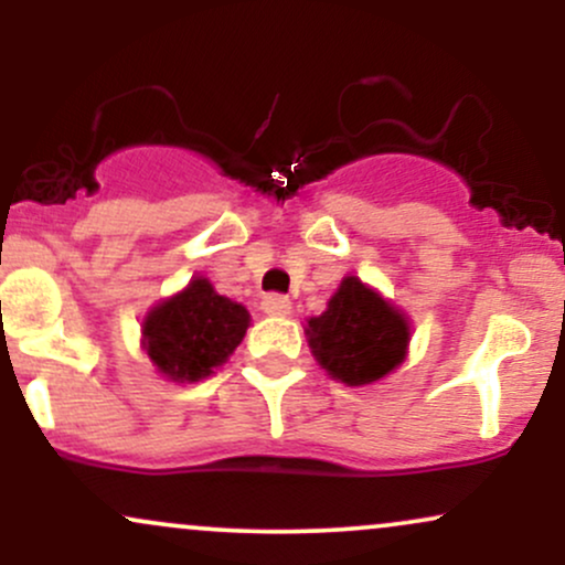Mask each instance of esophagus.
<instances>
[{
	"instance_id": "obj_1",
	"label": "esophagus",
	"mask_w": 565,
	"mask_h": 565,
	"mask_svg": "<svg viewBox=\"0 0 565 565\" xmlns=\"http://www.w3.org/2000/svg\"><path fill=\"white\" fill-rule=\"evenodd\" d=\"M260 308H263V313H268V316H289L291 313L289 297H284V295H265Z\"/></svg>"
}]
</instances>
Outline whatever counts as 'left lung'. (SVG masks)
I'll use <instances>...</instances> for the list:
<instances>
[{"label": "left lung", "mask_w": 565, "mask_h": 565, "mask_svg": "<svg viewBox=\"0 0 565 565\" xmlns=\"http://www.w3.org/2000/svg\"><path fill=\"white\" fill-rule=\"evenodd\" d=\"M316 361L345 385H372L404 364L408 323L380 291L361 278H342L327 310L308 321Z\"/></svg>", "instance_id": "obj_1"}]
</instances>
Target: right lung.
<instances>
[{
    "mask_svg": "<svg viewBox=\"0 0 565 565\" xmlns=\"http://www.w3.org/2000/svg\"><path fill=\"white\" fill-rule=\"evenodd\" d=\"M249 310L217 295L206 278L159 302L142 321V348L153 366L172 382H199L244 340Z\"/></svg>",
    "mask_w": 565,
    "mask_h": 565,
    "instance_id": "add662e5",
    "label": "right lung"
}]
</instances>
